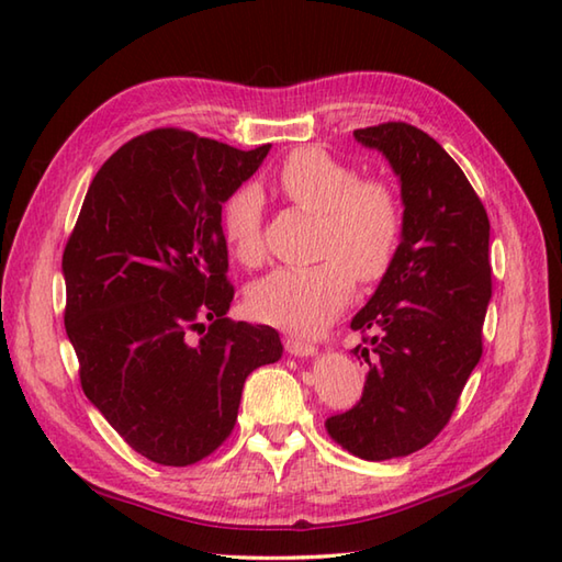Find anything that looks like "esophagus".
<instances>
[{
  "label": "esophagus",
  "instance_id": "obj_1",
  "mask_svg": "<svg viewBox=\"0 0 562 562\" xmlns=\"http://www.w3.org/2000/svg\"><path fill=\"white\" fill-rule=\"evenodd\" d=\"M284 350L294 357H312L316 355V348L312 342H304L300 338H284Z\"/></svg>",
  "mask_w": 562,
  "mask_h": 562
}]
</instances>
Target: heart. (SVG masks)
Instances as JSON below:
<instances>
[{"instance_id": "1", "label": "heart", "mask_w": 562, "mask_h": 562, "mask_svg": "<svg viewBox=\"0 0 562 562\" xmlns=\"http://www.w3.org/2000/svg\"><path fill=\"white\" fill-rule=\"evenodd\" d=\"M282 195L321 214V256L304 268H280L248 292L258 321L296 333H316L350 302L355 278L376 282L391 268L401 241V202L379 178H357L350 164L321 147L294 149L278 171ZM222 232L232 254L256 266L262 258V198L238 188L222 207Z\"/></svg>"}]
</instances>
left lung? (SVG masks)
<instances>
[{
    "label": "left lung",
    "mask_w": 562,
    "mask_h": 562,
    "mask_svg": "<svg viewBox=\"0 0 562 562\" xmlns=\"http://www.w3.org/2000/svg\"><path fill=\"white\" fill-rule=\"evenodd\" d=\"M386 157L403 200L401 244L376 292L350 328L367 381L352 411L326 420L342 449L386 461L427 447L457 408L483 355L493 294L491 222L459 164L408 123L355 130Z\"/></svg>",
    "instance_id": "1"
}]
</instances>
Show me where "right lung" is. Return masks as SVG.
<instances>
[{"instance_id":"add662e5","label":"right lung","mask_w":562,"mask_h":562,"mask_svg":"<svg viewBox=\"0 0 562 562\" xmlns=\"http://www.w3.org/2000/svg\"><path fill=\"white\" fill-rule=\"evenodd\" d=\"M268 151L151 130L93 176L67 241L65 328L81 389L154 463L210 457L232 435L246 376L282 357L278 330L226 318L222 205Z\"/></svg>"}]
</instances>
